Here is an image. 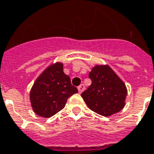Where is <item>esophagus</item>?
Returning <instances> with one entry per match:
<instances>
[{"mask_svg":"<svg viewBox=\"0 0 154 154\" xmlns=\"http://www.w3.org/2000/svg\"><path fill=\"white\" fill-rule=\"evenodd\" d=\"M77 89H78V92H79V93H82V92L84 91L85 89V87L84 85L83 84H81L78 88H77Z\"/></svg>","mask_w":154,"mask_h":154,"instance_id":"34e87169","label":"esophagus"}]
</instances>
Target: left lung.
I'll use <instances>...</instances> for the list:
<instances>
[{
    "instance_id": "left-lung-1",
    "label": "left lung",
    "mask_w": 154,
    "mask_h": 154,
    "mask_svg": "<svg viewBox=\"0 0 154 154\" xmlns=\"http://www.w3.org/2000/svg\"><path fill=\"white\" fill-rule=\"evenodd\" d=\"M89 77L92 84L81 96L91 110L110 117L125 107L127 87L109 65L94 66Z\"/></svg>"
}]
</instances>
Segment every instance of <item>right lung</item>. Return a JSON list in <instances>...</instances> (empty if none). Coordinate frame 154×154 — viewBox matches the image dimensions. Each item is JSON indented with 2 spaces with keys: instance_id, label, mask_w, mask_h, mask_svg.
I'll return each mask as SVG.
<instances>
[{
  "instance_id": "right-lung-1",
  "label": "right lung",
  "mask_w": 154,
  "mask_h": 154,
  "mask_svg": "<svg viewBox=\"0 0 154 154\" xmlns=\"http://www.w3.org/2000/svg\"><path fill=\"white\" fill-rule=\"evenodd\" d=\"M78 92L63 72V63L57 62L40 74L30 91V101L34 112L50 118L64 108L71 96Z\"/></svg>"
}]
</instances>
